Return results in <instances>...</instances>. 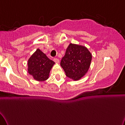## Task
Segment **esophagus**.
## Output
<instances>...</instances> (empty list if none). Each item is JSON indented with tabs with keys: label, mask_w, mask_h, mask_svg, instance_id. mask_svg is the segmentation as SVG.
Returning a JSON list of instances; mask_svg holds the SVG:
<instances>
[{
	"label": "esophagus",
	"mask_w": 125,
	"mask_h": 125,
	"mask_svg": "<svg viewBox=\"0 0 125 125\" xmlns=\"http://www.w3.org/2000/svg\"><path fill=\"white\" fill-rule=\"evenodd\" d=\"M53 60L55 63H57V64H58V63H59L60 62V60L59 59H58V58H54Z\"/></svg>",
	"instance_id": "obj_1"
}]
</instances>
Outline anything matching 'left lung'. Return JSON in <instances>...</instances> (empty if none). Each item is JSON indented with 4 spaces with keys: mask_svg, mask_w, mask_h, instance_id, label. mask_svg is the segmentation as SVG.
I'll list each match as a JSON object with an SVG mask.
<instances>
[{
    "mask_svg": "<svg viewBox=\"0 0 125 125\" xmlns=\"http://www.w3.org/2000/svg\"><path fill=\"white\" fill-rule=\"evenodd\" d=\"M92 55L85 46L70 43L60 65L67 77L78 81L88 71Z\"/></svg>",
    "mask_w": 125,
    "mask_h": 125,
    "instance_id": "1",
    "label": "left lung"
}]
</instances>
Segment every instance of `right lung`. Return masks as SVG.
<instances>
[{"label": "right lung", "mask_w": 125, "mask_h": 125, "mask_svg": "<svg viewBox=\"0 0 125 125\" xmlns=\"http://www.w3.org/2000/svg\"><path fill=\"white\" fill-rule=\"evenodd\" d=\"M54 64L38 49L28 61V71L36 81H44L49 78L51 69Z\"/></svg>", "instance_id": "obj_1"}]
</instances>
